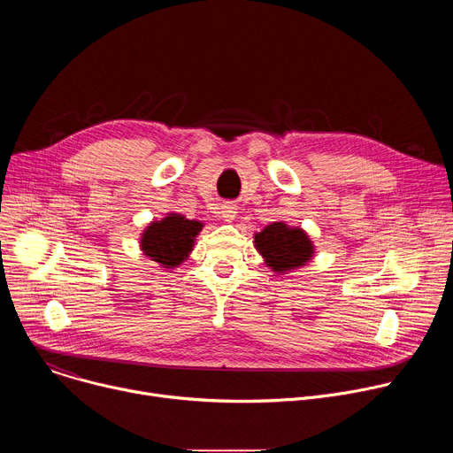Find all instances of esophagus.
I'll return each instance as SVG.
<instances>
[{"instance_id": "obj_1", "label": "esophagus", "mask_w": 453, "mask_h": 453, "mask_svg": "<svg viewBox=\"0 0 453 453\" xmlns=\"http://www.w3.org/2000/svg\"><path fill=\"white\" fill-rule=\"evenodd\" d=\"M238 208H236V204L234 203H224V204H220V217L224 219V220H227V222H231L234 217H236V211Z\"/></svg>"}]
</instances>
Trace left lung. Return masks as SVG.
<instances>
[{
    "mask_svg": "<svg viewBox=\"0 0 453 453\" xmlns=\"http://www.w3.org/2000/svg\"><path fill=\"white\" fill-rule=\"evenodd\" d=\"M256 249L262 252L269 267L276 273L296 269L308 262L313 247L301 229L287 227L283 222L267 226L262 233H256Z\"/></svg>",
    "mask_w": 453,
    "mask_h": 453,
    "instance_id": "8db88e82",
    "label": "left lung"
}]
</instances>
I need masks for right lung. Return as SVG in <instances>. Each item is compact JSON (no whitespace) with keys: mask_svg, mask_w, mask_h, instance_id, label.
<instances>
[{"mask_svg":"<svg viewBox=\"0 0 453 453\" xmlns=\"http://www.w3.org/2000/svg\"><path fill=\"white\" fill-rule=\"evenodd\" d=\"M203 229L201 222L188 220L182 215H168L161 222L147 227L142 247L154 262L172 269L177 267L193 247V238Z\"/></svg>","mask_w":453,"mask_h":453,"instance_id":"add662e5","label":"right lung"}]
</instances>
